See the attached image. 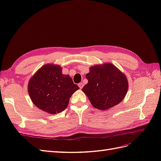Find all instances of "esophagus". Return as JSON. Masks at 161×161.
I'll return each instance as SVG.
<instances>
[{
	"label": "esophagus",
	"instance_id": "esophagus-1",
	"mask_svg": "<svg viewBox=\"0 0 161 161\" xmlns=\"http://www.w3.org/2000/svg\"><path fill=\"white\" fill-rule=\"evenodd\" d=\"M78 86L80 87V89H81L82 88H83V86H84V84H83V83H80L79 84H78Z\"/></svg>",
	"mask_w": 161,
	"mask_h": 161
}]
</instances>
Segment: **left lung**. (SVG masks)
I'll return each instance as SVG.
<instances>
[{
  "label": "left lung",
  "instance_id": "obj_1",
  "mask_svg": "<svg viewBox=\"0 0 161 161\" xmlns=\"http://www.w3.org/2000/svg\"><path fill=\"white\" fill-rule=\"evenodd\" d=\"M86 77L88 82L82 91L97 109L106 110L117 106L128 92V81L125 75L111 63L90 67Z\"/></svg>",
  "mask_w": 161,
  "mask_h": 161
}]
</instances>
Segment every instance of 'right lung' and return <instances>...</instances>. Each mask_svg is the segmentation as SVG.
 <instances>
[{
  "label": "right lung",
  "instance_id": "right-lung-1",
  "mask_svg": "<svg viewBox=\"0 0 161 161\" xmlns=\"http://www.w3.org/2000/svg\"><path fill=\"white\" fill-rule=\"evenodd\" d=\"M58 64H47L30 78L28 92L33 104L51 114L64 110L70 97L80 89L69 75L62 74Z\"/></svg>",
  "mask_w": 161,
  "mask_h": 161
}]
</instances>
